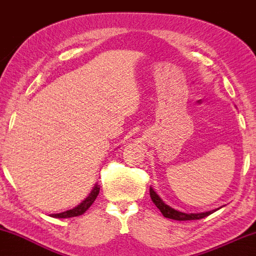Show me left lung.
Listing matches in <instances>:
<instances>
[{
  "label": "left lung",
  "instance_id": "1",
  "mask_svg": "<svg viewBox=\"0 0 256 256\" xmlns=\"http://www.w3.org/2000/svg\"><path fill=\"white\" fill-rule=\"evenodd\" d=\"M149 192H150V198H152V201L154 202L155 206L160 210V212L162 213V216H165V218H168V219H173V220H198V219H202L204 218V216H210V214H212L214 210H210V212H204V213H198V214H186V213H182V212H178V210H173V208L170 207V206H167L165 202L162 201L160 198H158V195L156 192H154V190L149 189Z\"/></svg>",
  "mask_w": 256,
  "mask_h": 256
}]
</instances>
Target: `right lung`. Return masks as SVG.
Here are the masks:
<instances>
[{"instance_id": "obj_1", "label": "right lung", "mask_w": 256, "mask_h": 256, "mask_svg": "<svg viewBox=\"0 0 256 256\" xmlns=\"http://www.w3.org/2000/svg\"><path fill=\"white\" fill-rule=\"evenodd\" d=\"M98 192H100V186L98 185H95V188H94L92 192H90V195L88 196V198H85L80 204H78L77 207H74L73 210H66V212L58 213V214H52V216H54V218H72V216H82V214L85 213V210H86L88 208L94 204V201H95L96 198H98Z\"/></svg>"}]
</instances>
